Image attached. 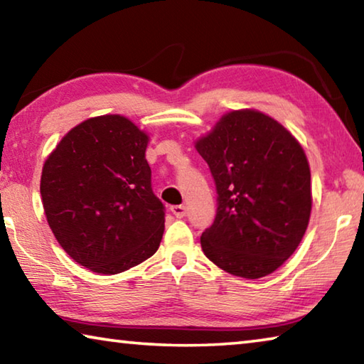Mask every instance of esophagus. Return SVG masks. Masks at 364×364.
Masks as SVG:
<instances>
[{
	"label": "esophagus",
	"mask_w": 364,
	"mask_h": 364,
	"mask_svg": "<svg viewBox=\"0 0 364 364\" xmlns=\"http://www.w3.org/2000/svg\"><path fill=\"white\" fill-rule=\"evenodd\" d=\"M170 212L173 213L176 218H183L184 215H186V207H184V205H171Z\"/></svg>",
	"instance_id": "obj_1"
}]
</instances>
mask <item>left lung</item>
Here are the masks:
<instances>
[{
  "label": "left lung",
  "mask_w": 364,
  "mask_h": 364,
  "mask_svg": "<svg viewBox=\"0 0 364 364\" xmlns=\"http://www.w3.org/2000/svg\"><path fill=\"white\" fill-rule=\"evenodd\" d=\"M217 188L202 232L205 257L245 279L278 269L304 237L311 212L310 167L284 127L258 110H234L196 143Z\"/></svg>",
  "instance_id": "8db88e82"
}]
</instances>
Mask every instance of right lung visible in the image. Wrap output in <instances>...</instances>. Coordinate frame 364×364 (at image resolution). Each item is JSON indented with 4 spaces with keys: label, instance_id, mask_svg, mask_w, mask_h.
<instances>
[{
    "label": "right lung",
    "instance_id": "obj_1",
    "mask_svg": "<svg viewBox=\"0 0 364 364\" xmlns=\"http://www.w3.org/2000/svg\"><path fill=\"white\" fill-rule=\"evenodd\" d=\"M146 146V133L125 117H95L72 128L43 165L49 228L95 273L136 267L162 241L165 205L151 186Z\"/></svg>",
    "mask_w": 364,
    "mask_h": 364
}]
</instances>
